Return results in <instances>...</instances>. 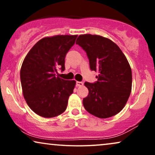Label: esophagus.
<instances>
[{"mask_svg":"<svg viewBox=\"0 0 155 155\" xmlns=\"http://www.w3.org/2000/svg\"><path fill=\"white\" fill-rule=\"evenodd\" d=\"M82 85H83V82H79V81L76 82V86L77 87H82Z\"/></svg>","mask_w":155,"mask_h":155,"instance_id":"esophagus-1","label":"esophagus"}]
</instances>
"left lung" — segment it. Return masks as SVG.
<instances>
[{
  "label": "left lung",
  "instance_id": "8db88e82",
  "mask_svg": "<svg viewBox=\"0 0 155 155\" xmlns=\"http://www.w3.org/2000/svg\"><path fill=\"white\" fill-rule=\"evenodd\" d=\"M76 44L85 51L92 71H98L97 81L84 82L89 90L83 106L89 113L107 118L119 113L132 88V71L124 53L116 44L99 35H81Z\"/></svg>",
  "mask_w": 155,
  "mask_h": 155
}]
</instances>
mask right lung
Listing matches in <instances>:
<instances>
[{
  "label": "right lung",
  "mask_w": 155,
  "mask_h": 155,
  "mask_svg": "<svg viewBox=\"0 0 155 155\" xmlns=\"http://www.w3.org/2000/svg\"><path fill=\"white\" fill-rule=\"evenodd\" d=\"M78 35H56L40 39L23 61L20 80L24 98L37 115L52 118L65 111L75 80L61 79L57 70H65V58Z\"/></svg>",
  "instance_id": "right-lung-1"
}]
</instances>
